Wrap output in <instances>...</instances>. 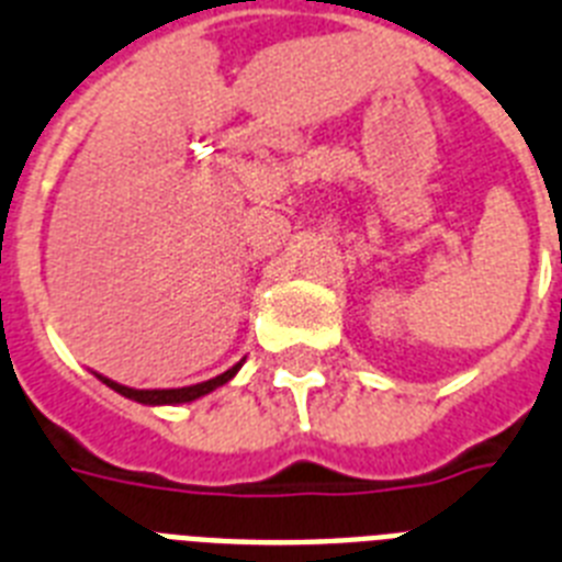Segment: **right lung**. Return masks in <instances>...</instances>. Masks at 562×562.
<instances>
[{"mask_svg": "<svg viewBox=\"0 0 562 562\" xmlns=\"http://www.w3.org/2000/svg\"><path fill=\"white\" fill-rule=\"evenodd\" d=\"M239 369H243V362H237L234 369H228L225 374L214 376V380H205V383L186 385V389H150V391L128 389V385L113 383V380H108V376H102V374H97V376L108 385V389H113L116 394H122V397L136 400V403H143V405H179V403H191V400L205 397V394H211L214 389H220V385H225L228 380H234V374H237Z\"/></svg>", "mask_w": 562, "mask_h": 562, "instance_id": "obj_1", "label": "right lung"}]
</instances>
